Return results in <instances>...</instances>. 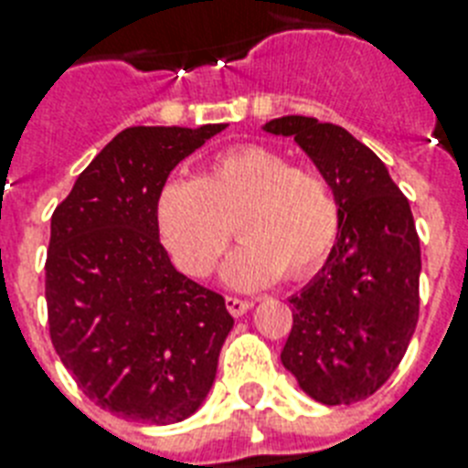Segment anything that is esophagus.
<instances>
[{
    "mask_svg": "<svg viewBox=\"0 0 468 468\" xmlns=\"http://www.w3.org/2000/svg\"><path fill=\"white\" fill-rule=\"evenodd\" d=\"M252 307V302L250 300H240V297H233V294H228L226 297V309L233 316H242V314H247V309Z\"/></svg>",
    "mask_w": 468,
    "mask_h": 468,
    "instance_id": "1",
    "label": "esophagus"
}]
</instances>
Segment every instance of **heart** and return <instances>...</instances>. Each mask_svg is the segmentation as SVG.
I'll return each mask as SVG.
<instances>
[{
    "instance_id": "b5f03b06",
    "label": "heart",
    "mask_w": 468,
    "mask_h": 468,
    "mask_svg": "<svg viewBox=\"0 0 468 468\" xmlns=\"http://www.w3.org/2000/svg\"><path fill=\"white\" fill-rule=\"evenodd\" d=\"M161 240L176 266L207 278L233 228L242 245L228 257L223 281L259 290L312 276L340 233V204L321 171L297 166L266 144L216 152L197 178H168L154 204Z\"/></svg>"
}]
</instances>
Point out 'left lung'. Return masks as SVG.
Returning a JSON list of instances; mask_svg holds the SVG:
<instances>
[{
	"label": "left lung",
	"instance_id": "obj_1",
	"mask_svg": "<svg viewBox=\"0 0 468 468\" xmlns=\"http://www.w3.org/2000/svg\"><path fill=\"white\" fill-rule=\"evenodd\" d=\"M264 131L294 137L340 204L324 269L288 300L282 367L316 402H359L390 378L419 321L421 247L410 202L386 164L340 125L282 116Z\"/></svg>",
	"mask_w": 468,
	"mask_h": 468
}]
</instances>
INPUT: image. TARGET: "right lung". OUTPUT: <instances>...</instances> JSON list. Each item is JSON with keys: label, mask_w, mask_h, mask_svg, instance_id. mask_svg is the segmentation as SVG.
I'll return each instance as SVG.
<instances>
[{"label": "right lung", "mask_w": 468, "mask_h": 468, "mask_svg": "<svg viewBox=\"0 0 468 468\" xmlns=\"http://www.w3.org/2000/svg\"><path fill=\"white\" fill-rule=\"evenodd\" d=\"M223 128H125L52 214V345L78 388L128 421L168 426L195 414L233 328L221 294L171 264L154 214L168 174Z\"/></svg>", "instance_id": "right-lung-1"}]
</instances>
